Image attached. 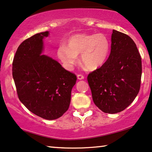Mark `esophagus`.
<instances>
[{
	"label": "esophagus",
	"instance_id": "esophagus-1",
	"mask_svg": "<svg viewBox=\"0 0 152 152\" xmlns=\"http://www.w3.org/2000/svg\"><path fill=\"white\" fill-rule=\"evenodd\" d=\"M77 78H78V80H83V79H84L85 77L83 74H78V75H77Z\"/></svg>",
	"mask_w": 152,
	"mask_h": 152
}]
</instances>
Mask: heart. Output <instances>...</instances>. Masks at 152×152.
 <instances>
[{
    "label": "heart",
    "mask_w": 152,
    "mask_h": 152,
    "mask_svg": "<svg viewBox=\"0 0 152 152\" xmlns=\"http://www.w3.org/2000/svg\"><path fill=\"white\" fill-rule=\"evenodd\" d=\"M67 47L64 43L58 48V56L67 69H71L78 62L81 54V62L87 69L94 70L102 67L110 54L111 44L103 34H78L67 39Z\"/></svg>",
    "instance_id": "b5f03b06"
}]
</instances>
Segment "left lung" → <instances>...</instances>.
<instances>
[{
  "instance_id": "obj_1",
  "label": "left lung",
  "mask_w": 152,
  "mask_h": 152,
  "mask_svg": "<svg viewBox=\"0 0 152 152\" xmlns=\"http://www.w3.org/2000/svg\"><path fill=\"white\" fill-rule=\"evenodd\" d=\"M141 75V57L136 43L127 34L114 29L107 61L87 76L94 102L104 113L122 112L139 92Z\"/></svg>"
}]
</instances>
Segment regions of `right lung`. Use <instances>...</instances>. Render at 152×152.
Masks as SVG:
<instances>
[{"mask_svg": "<svg viewBox=\"0 0 152 152\" xmlns=\"http://www.w3.org/2000/svg\"><path fill=\"white\" fill-rule=\"evenodd\" d=\"M48 35V31L36 34L18 46L12 76L20 102L36 116L54 120L69 109L77 78L56 61L41 55L42 39Z\"/></svg>", "mask_w": 152, "mask_h": 152, "instance_id": "1", "label": "right lung"}]
</instances>
